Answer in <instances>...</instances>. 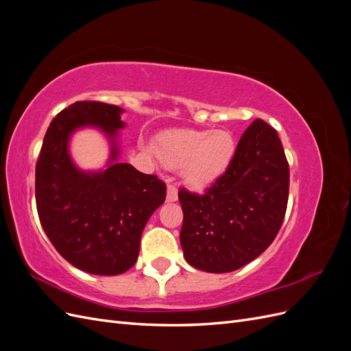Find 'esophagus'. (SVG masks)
<instances>
[{"mask_svg": "<svg viewBox=\"0 0 351 351\" xmlns=\"http://www.w3.org/2000/svg\"><path fill=\"white\" fill-rule=\"evenodd\" d=\"M178 199V190L176 186L168 184L167 186V202H176Z\"/></svg>", "mask_w": 351, "mask_h": 351, "instance_id": "34e87169", "label": "esophagus"}]
</instances>
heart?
<instances>
[{"label":"heart","instance_id":"1","mask_svg":"<svg viewBox=\"0 0 351 351\" xmlns=\"http://www.w3.org/2000/svg\"><path fill=\"white\" fill-rule=\"evenodd\" d=\"M155 152L165 167L180 168L190 187L205 189L228 171L237 154V143L226 129H174L158 136Z\"/></svg>","mask_w":351,"mask_h":351}]
</instances>
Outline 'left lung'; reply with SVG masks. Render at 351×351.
<instances>
[{
	"label": "left lung",
	"mask_w": 351,
	"mask_h": 351,
	"mask_svg": "<svg viewBox=\"0 0 351 351\" xmlns=\"http://www.w3.org/2000/svg\"><path fill=\"white\" fill-rule=\"evenodd\" d=\"M289 184V162L277 132L254 120L228 171L205 195L178 192L186 261L196 269L224 274L256 259L281 228Z\"/></svg>",
	"instance_id": "8db88e82"
}]
</instances>
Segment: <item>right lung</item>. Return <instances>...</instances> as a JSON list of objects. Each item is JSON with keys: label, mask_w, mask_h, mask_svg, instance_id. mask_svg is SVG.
<instances>
[{"label": "right lung", "mask_w": 351, "mask_h": 351, "mask_svg": "<svg viewBox=\"0 0 351 351\" xmlns=\"http://www.w3.org/2000/svg\"><path fill=\"white\" fill-rule=\"evenodd\" d=\"M123 112L104 102H74L51 121L36 164L42 228L62 258L93 275H119L133 267L142 231L167 193L156 176L119 161ZM82 128L108 137L110 156L104 169L82 170L72 161L71 136Z\"/></svg>", "instance_id": "right-lung-1"}]
</instances>
